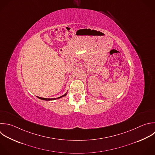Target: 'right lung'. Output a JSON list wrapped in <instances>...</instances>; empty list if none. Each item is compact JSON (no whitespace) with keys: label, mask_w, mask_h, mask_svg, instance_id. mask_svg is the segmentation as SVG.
Masks as SVG:
<instances>
[{"label":"right lung","mask_w":155,"mask_h":155,"mask_svg":"<svg viewBox=\"0 0 155 155\" xmlns=\"http://www.w3.org/2000/svg\"><path fill=\"white\" fill-rule=\"evenodd\" d=\"M66 94H67V93L65 94H64V95H62V96H61V97H58V98H53V99H48V98H44V97H38V98H39V99H42V100H45V101H52V100H55V99H59V98H61V97H64V96H66Z\"/></svg>","instance_id":"obj_1"}]
</instances>
